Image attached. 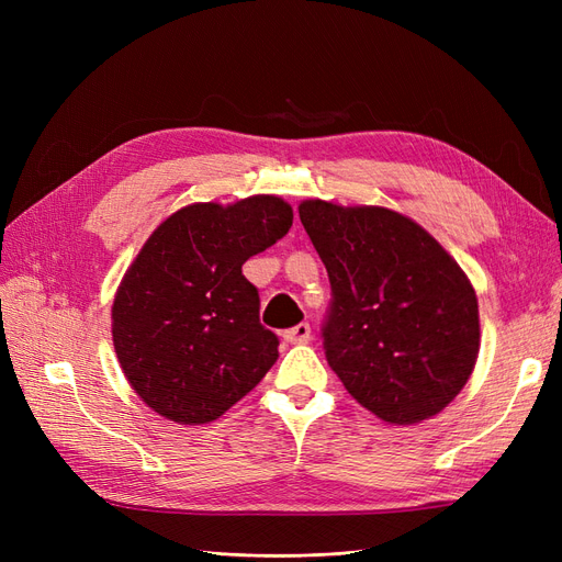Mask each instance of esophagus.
I'll use <instances>...</instances> for the list:
<instances>
[{
  "mask_svg": "<svg viewBox=\"0 0 562 562\" xmlns=\"http://www.w3.org/2000/svg\"><path fill=\"white\" fill-rule=\"evenodd\" d=\"M283 339H285V342H291V345H307L310 339H312L310 323H297V326L288 328V330L283 333Z\"/></svg>",
  "mask_w": 562,
  "mask_h": 562,
  "instance_id": "34e87169",
  "label": "esophagus"
}]
</instances>
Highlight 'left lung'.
Wrapping results in <instances>:
<instances>
[{
    "label": "left lung",
    "mask_w": 562,
    "mask_h": 562,
    "mask_svg": "<svg viewBox=\"0 0 562 562\" xmlns=\"http://www.w3.org/2000/svg\"><path fill=\"white\" fill-rule=\"evenodd\" d=\"M300 220L330 279L321 335L335 375L389 424L438 415L479 359V300L464 271L396 211L310 199Z\"/></svg>",
    "instance_id": "left-lung-1"
}]
</instances>
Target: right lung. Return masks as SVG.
Returning a JSON list of instances; mask_svg holds the SVG:
<instances>
[{
    "label": "right lung",
    "mask_w": 562,
    "mask_h": 562,
    "mask_svg": "<svg viewBox=\"0 0 562 562\" xmlns=\"http://www.w3.org/2000/svg\"><path fill=\"white\" fill-rule=\"evenodd\" d=\"M293 225V209L258 194L192 203L151 232L112 304V339L128 384L178 424L225 415L279 359L260 295L241 267Z\"/></svg>",
    "instance_id": "right-lung-1"
}]
</instances>
